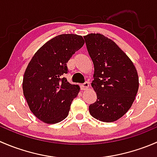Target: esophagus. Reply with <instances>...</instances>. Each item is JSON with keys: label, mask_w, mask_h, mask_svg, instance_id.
Listing matches in <instances>:
<instances>
[{"label": "esophagus", "mask_w": 157, "mask_h": 157, "mask_svg": "<svg viewBox=\"0 0 157 157\" xmlns=\"http://www.w3.org/2000/svg\"><path fill=\"white\" fill-rule=\"evenodd\" d=\"M89 86H90V83L88 82H85L83 85L81 86V90H86L89 88Z\"/></svg>", "instance_id": "esophagus-1"}]
</instances>
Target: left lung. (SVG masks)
Returning <instances> with one entry per match:
<instances>
[{"instance_id": "8db88e82", "label": "left lung", "mask_w": 157, "mask_h": 157, "mask_svg": "<svg viewBox=\"0 0 157 157\" xmlns=\"http://www.w3.org/2000/svg\"><path fill=\"white\" fill-rule=\"evenodd\" d=\"M94 65L92 87L97 99L89 106L93 118L113 122L132 105L138 91L137 70L128 56L114 41L99 33L83 36Z\"/></svg>"}]
</instances>
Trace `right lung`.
Returning <instances> with one entry per match:
<instances>
[{
	"label": "right lung",
	"instance_id": "add662e5",
	"mask_svg": "<svg viewBox=\"0 0 157 157\" xmlns=\"http://www.w3.org/2000/svg\"><path fill=\"white\" fill-rule=\"evenodd\" d=\"M84 45L81 36L61 34L50 39L35 53L23 80V91L35 116L46 124H55L68 115L71 105L80 92L64 74L72 55Z\"/></svg>",
	"mask_w": 157,
	"mask_h": 157
}]
</instances>
